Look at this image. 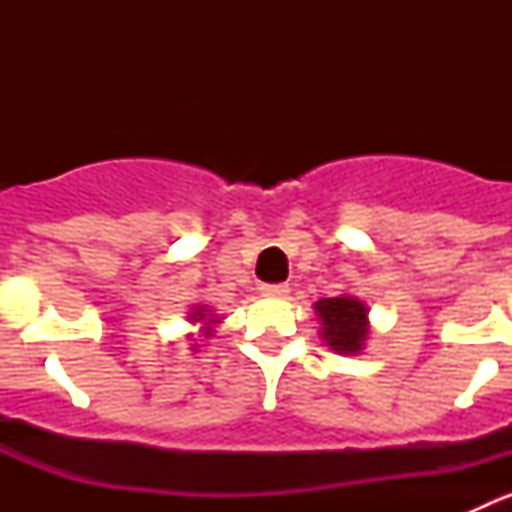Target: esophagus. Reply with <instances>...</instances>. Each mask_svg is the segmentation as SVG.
I'll list each match as a JSON object with an SVG mask.
<instances>
[{"instance_id":"obj_1","label":"esophagus","mask_w":512,"mask_h":512,"mask_svg":"<svg viewBox=\"0 0 512 512\" xmlns=\"http://www.w3.org/2000/svg\"><path fill=\"white\" fill-rule=\"evenodd\" d=\"M261 295L274 297V300H282V297L289 295V287L287 284H264V287H261Z\"/></svg>"}]
</instances>
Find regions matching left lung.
<instances>
[{"instance_id":"obj_1","label":"left lung","mask_w":512,"mask_h":512,"mask_svg":"<svg viewBox=\"0 0 512 512\" xmlns=\"http://www.w3.org/2000/svg\"><path fill=\"white\" fill-rule=\"evenodd\" d=\"M320 320L318 336L333 354L356 356L364 351L369 338V307L356 295L323 297L312 305Z\"/></svg>"}]
</instances>
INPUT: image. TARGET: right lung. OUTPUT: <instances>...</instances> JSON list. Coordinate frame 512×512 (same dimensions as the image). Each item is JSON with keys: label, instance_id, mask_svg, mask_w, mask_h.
Segmentation results:
<instances>
[{"label": "right lung", "instance_id": "1", "mask_svg": "<svg viewBox=\"0 0 512 512\" xmlns=\"http://www.w3.org/2000/svg\"><path fill=\"white\" fill-rule=\"evenodd\" d=\"M187 320L192 325H200V330H197V333H200L202 338L215 336V328L223 323V318H220L215 310H210L207 305H194L192 310L187 312ZM187 341H197V338H194V333H187ZM189 346H192V351H197V348H200V343H189Z\"/></svg>", "mask_w": 512, "mask_h": 512}]
</instances>
